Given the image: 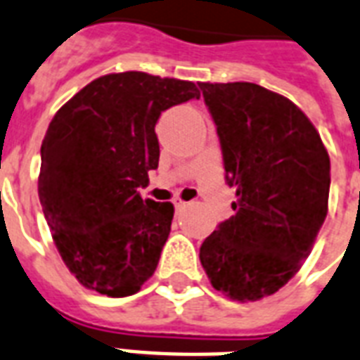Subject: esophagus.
Here are the masks:
<instances>
[{"mask_svg": "<svg viewBox=\"0 0 360 360\" xmlns=\"http://www.w3.org/2000/svg\"><path fill=\"white\" fill-rule=\"evenodd\" d=\"M174 208H176V212L182 210V208H186V202H184V200H180V199H176V200H174Z\"/></svg>", "mask_w": 360, "mask_h": 360, "instance_id": "34e87169", "label": "esophagus"}]
</instances>
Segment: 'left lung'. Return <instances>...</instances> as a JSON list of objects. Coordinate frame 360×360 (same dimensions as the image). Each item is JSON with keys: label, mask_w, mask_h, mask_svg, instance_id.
<instances>
[{"label": "left lung", "mask_w": 360, "mask_h": 360, "mask_svg": "<svg viewBox=\"0 0 360 360\" xmlns=\"http://www.w3.org/2000/svg\"><path fill=\"white\" fill-rule=\"evenodd\" d=\"M216 124L235 216L200 246L208 280L233 300H259L291 280L327 218L330 160L306 114L252 82H199Z\"/></svg>", "instance_id": "1"}]
</instances>
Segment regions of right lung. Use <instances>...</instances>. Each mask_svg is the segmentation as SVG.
Instances as JSON below:
<instances>
[{"mask_svg":"<svg viewBox=\"0 0 360 360\" xmlns=\"http://www.w3.org/2000/svg\"><path fill=\"white\" fill-rule=\"evenodd\" d=\"M199 96L189 80L112 73L91 80L50 122L39 200L63 263L88 289L129 297L154 274L174 206L142 200L139 188L160 163L161 112Z\"/></svg>","mask_w":360,"mask_h":360,"instance_id":"1","label":"right lung"}]
</instances>
